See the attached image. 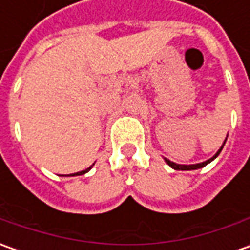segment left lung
I'll list each match as a JSON object with an SVG mask.
<instances>
[{"label": "left lung", "mask_w": 250, "mask_h": 250, "mask_svg": "<svg viewBox=\"0 0 250 250\" xmlns=\"http://www.w3.org/2000/svg\"><path fill=\"white\" fill-rule=\"evenodd\" d=\"M221 150H223V147L218 150L216 154H214V156L211 157V159L207 160V161H205V163H199V164H192V166H182V164H175V163H172V161H169V160H167V159H166V163H167L169 167H172L174 169H178V171H189V169H197V168H202V167H205V166H207V164H208L210 161H213V160L216 159L217 156L220 154V151H221Z\"/></svg>", "instance_id": "1"}]
</instances>
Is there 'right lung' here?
Returning a JSON list of instances; mask_svg holds the SVG:
<instances>
[{
  "label": "right lung",
  "mask_w": 250,
  "mask_h": 250,
  "mask_svg": "<svg viewBox=\"0 0 250 250\" xmlns=\"http://www.w3.org/2000/svg\"><path fill=\"white\" fill-rule=\"evenodd\" d=\"M90 168H87V169H84V171H81V172H76V174H72V177H75V175H82V174H86V172H87V171H89Z\"/></svg>",
  "instance_id": "right-lung-1"
}]
</instances>
